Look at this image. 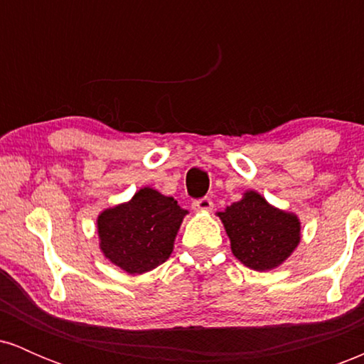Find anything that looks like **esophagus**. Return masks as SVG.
<instances>
[{"label": "esophagus", "instance_id": "34e87169", "mask_svg": "<svg viewBox=\"0 0 364 364\" xmlns=\"http://www.w3.org/2000/svg\"><path fill=\"white\" fill-rule=\"evenodd\" d=\"M191 207H193L195 210L208 212L212 207H214V202H212V198H208V196H202V198L193 200V203H191Z\"/></svg>", "mask_w": 364, "mask_h": 364}]
</instances>
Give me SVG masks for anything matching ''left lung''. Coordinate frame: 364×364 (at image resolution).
Instances as JSON below:
<instances>
[{
	"label": "left lung",
	"instance_id": "obj_1",
	"mask_svg": "<svg viewBox=\"0 0 364 364\" xmlns=\"http://www.w3.org/2000/svg\"><path fill=\"white\" fill-rule=\"evenodd\" d=\"M219 217L235 257L253 270L281 265L299 243L298 217L269 205L255 191L245 193Z\"/></svg>",
	"mask_w": 364,
	"mask_h": 364
}]
</instances>
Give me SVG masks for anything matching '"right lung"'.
Listing matches in <instances>:
<instances>
[{
  "label": "right lung",
  "mask_w": 364,
  "mask_h": 364,
  "mask_svg": "<svg viewBox=\"0 0 364 364\" xmlns=\"http://www.w3.org/2000/svg\"><path fill=\"white\" fill-rule=\"evenodd\" d=\"M185 215L173 196L141 188L128 203L99 215L101 250L128 274L149 272L169 258Z\"/></svg>",
  "instance_id": "right-lung-1"
}]
</instances>
